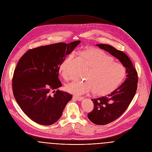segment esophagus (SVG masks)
Here are the masks:
<instances>
[{
  "label": "esophagus",
  "instance_id": "1",
  "mask_svg": "<svg viewBox=\"0 0 152 152\" xmlns=\"http://www.w3.org/2000/svg\"><path fill=\"white\" fill-rule=\"evenodd\" d=\"M73 99L78 100V101H81L83 99V97H80V96H73Z\"/></svg>",
  "mask_w": 152,
  "mask_h": 152
}]
</instances>
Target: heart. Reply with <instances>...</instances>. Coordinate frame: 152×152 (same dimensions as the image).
Listing matches in <instances>:
<instances>
[{
    "instance_id": "heart-1",
    "label": "heart",
    "mask_w": 152,
    "mask_h": 152,
    "mask_svg": "<svg viewBox=\"0 0 152 152\" xmlns=\"http://www.w3.org/2000/svg\"><path fill=\"white\" fill-rule=\"evenodd\" d=\"M81 55L91 66L86 74L85 81L74 80L65 86L66 91L75 95L88 93L94 90L97 95H104L118 87L126 75V67L121 63L115 62L113 57L101 50L89 48L81 52ZM74 53L70 54L59 67L61 76L69 78L67 67Z\"/></svg>"
}]
</instances>
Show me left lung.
I'll use <instances>...</instances> for the list:
<instances>
[{"label": "left lung", "mask_w": 152, "mask_h": 152, "mask_svg": "<svg viewBox=\"0 0 152 152\" xmlns=\"http://www.w3.org/2000/svg\"><path fill=\"white\" fill-rule=\"evenodd\" d=\"M96 45L120 61L127 74L124 82L110 94L91 99L94 109L88 115L89 119L96 124L105 125L119 118L130 105L137 91L138 75L130 59L123 52L107 44Z\"/></svg>", "instance_id": "1"}]
</instances>
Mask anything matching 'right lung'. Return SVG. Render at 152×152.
<instances>
[{
    "label": "right lung",
    "mask_w": 152,
    "mask_h": 152,
    "mask_svg": "<svg viewBox=\"0 0 152 152\" xmlns=\"http://www.w3.org/2000/svg\"><path fill=\"white\" fill-rule=\"evenodd\" d=\"M80 42L39 47L27 51L18 61L12 78L13 94L33 121L48 126L61 118L72 96L58 89L61 86L59 67Z\"/></svg>",
    "instance_id": "right-lung-1"
}]
</instances>
